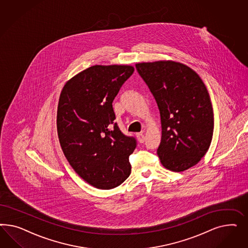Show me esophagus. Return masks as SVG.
Instances as JSON below:
<instances>
[{
    "instance_id": "34e87169",
    "label": "esophagus",
    "mask_w": 248,
    "mask_h": 248,
    "mask_svg": "<svg viewBox=\"0 0 248 248\" xmlns=\"http://www.w3.org/2000/svg\"><path fill=\"white\" fill-rule=\"evenodd\" d=\"M136 137H137V139H138V141H139L140 143H144V141H145V136H144L143 133H139V134H137V135H136Z\"/></svg>"
}]
</instances>
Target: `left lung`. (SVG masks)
<instances>
[{
  "instance_id": "obj_1",
  "label": "left lung",
  "mask_w": 248,
  "mask_h": 248,
  "mask_svg": "<svg viewBox=\"0 0 248 248\" xmlns=\"http://www.w3.org/2000/svg\"><path fill=\"white\" fill-rule=\"evenodd\" d=\"M156 101L162 138L157 155L173 172L196 165L209 149L214 132L210 96L200 76L173 61L136 63Z\"/></svg>"
}]
</instances>
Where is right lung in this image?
<instances>
[{
	"mask_svg": "<svg viewBox=\"0 0 248 248\" xmlns=\"http://www.w3.org/2000/svg\"><path fill=\"white\" fill-rule=\"evenodd\" d=\"M134 71L131 65H93L61 92L56 124L62 150L77 174L98 189L116 187L131 173L136 140L113 122V101Z\"/></svg>",
	"mask_w": 248,
	"mask_h": 248,
	"instance_id": "1",
	"label": "right lung"
}]
</instances>
